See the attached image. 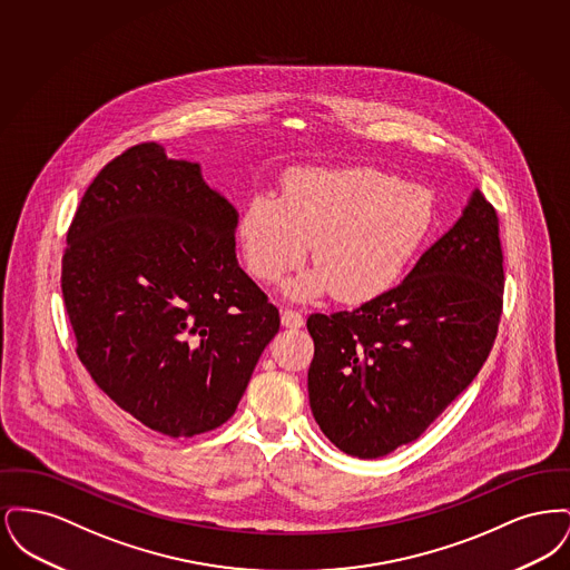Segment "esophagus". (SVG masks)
<instances>
[{"label":"esophagus","mask_w":570,"mask_h":570,"mask_svg":"<svg viewBox=\"0 0 570 570\" xmlns=\"http://www.w3.org/2000/svg\"><path fill=\"white\" fill-rule=\"evenodd\" d=\"M282 325L286 328H301L305 325V321L297 309H282Z\"/></svg>","instance_id":"esophagus-1"}]
</instances>
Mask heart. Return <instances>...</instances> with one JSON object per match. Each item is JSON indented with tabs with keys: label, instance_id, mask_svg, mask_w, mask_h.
Wrapping results in <instances>:
<instances>
[{
	"label": "heart",
	"instance_id": "heart-1",
	"mask_svg": "<svg viewBox=\"0 0 570 570\" xmlns=\"http://www.w3.org/2000/svg\"><path fill=\"white\" fill-rule=\"evenodd\" d=\"M434 194L374 168H298L282 198L254 194L239 235L249 272L277 282L305 261L316 269L295 277L286 293L314 298L331 291L365 303L397 284L432 235Z\"/></svg>",
	"mask_w": 570,
	"mask_h": 570
}]
</instances>
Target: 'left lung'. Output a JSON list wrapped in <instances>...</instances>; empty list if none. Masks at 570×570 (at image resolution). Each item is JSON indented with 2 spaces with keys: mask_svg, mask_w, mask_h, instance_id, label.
<instances>
[{
  "mask_svg": "<svg viewBox=\"0 0 570 570\" xmlns=\"http://www.w3.org/2000/svg\"><path fill=\"white\" fill-rule=\"evenodd\" d=\"M502 293L498 214L474 190L402 284L353 312L307 318V391L323 434L361 460L416 440L488 361Z\"/></svg>",
  "mask_w": 570,
  "mask_h": 570,
  "instance_id": "left-lung-1",
  "label": "left lung"
}]
</instances>
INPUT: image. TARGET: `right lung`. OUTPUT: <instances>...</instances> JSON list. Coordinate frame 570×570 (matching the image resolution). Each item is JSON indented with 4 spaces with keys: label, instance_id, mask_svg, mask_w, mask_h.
Wrapping results in <instances>:
<instances>
[{
    "label": "right lung",
    "instance_id": "add662e5",
    "mask_svg": "<svg viewBox=\"0 0 570 570\" xmlns=\"http://www.w3.org/2000/svg\"><path fill=\"white\" fill-rule=\"evenodd\" d=\"M235 207L200 166L140 142L89 184L68 228L61 293L94 382L170 438L226 423L279 312L235 256Z\"/></svg>",
    "mask_w": 570,
    "mask_h": 570
}]
</instances>
